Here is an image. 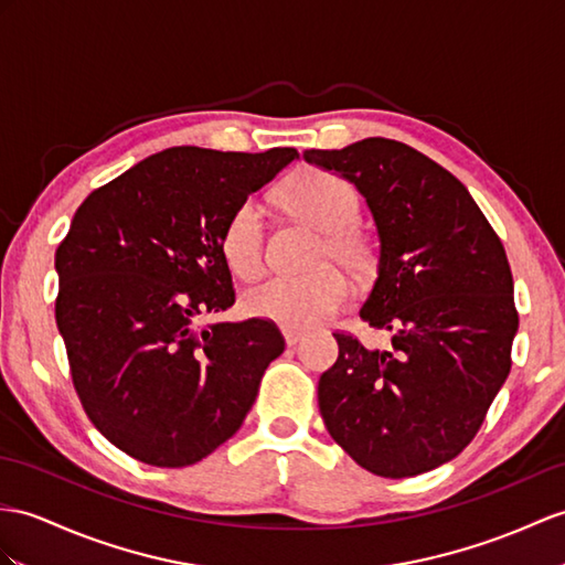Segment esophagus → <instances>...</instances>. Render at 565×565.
<instances>
[{"label":"esophagus","instance_id":"34e87169","mask_svg":"<svg viewBox=\"0 0 565 565\" xmlns=\"http://www.w3.org/2000/svg\"><path fill=\"white\" fill-rule=\"evenodd\" d=\"M282 335L287 345H297V342L305 338V330L301 328H282Z\"/></svg>","mask_w":565,"mask_h":565}]
</instances>
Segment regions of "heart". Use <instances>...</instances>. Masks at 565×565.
I'll return each mask as SVG.
<instances>
[{"label": "heart", "mask_w": 565, "mask_h": 565, "mask_svg": "<svg viewBox=\"0 0 565 565\" xmlns=\"http://www.w3.org/2000/svg\"><path fill=\"white\" fill-rule=\"evenodd\" d=\"M280 201L290 213L323 232L316 246L313 270L273 275L246 290L244 309L256 319L285 328H307L328 319L348 299V280L333 264L352 275H364L374 264V246L354 223L360 220V196L350 182L319 168L297 170L280 186ZM220 249L230 270L252 280L264 270L266 227L256 201H244L232 211Z\"/></svg>", "instance_id": "heart-1"}]
</instances>
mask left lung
Segmentation results:
<instances>
[{
    "label": "left lung",
    "mask_w": 565,
    "mask_h": 565,
    "mask_svg": "<svg viewBox=\"0 0 565 565\" xmlns=\"http://www.w3.org/2000/svg\"><path fill=\"white\" fill-rule=\"evenodd\" d=\"M305 158L350 179L374 213L379 278L360 316L391 333L366 350L335 330L338 362L319 379L326 429L379 477L429 472L472 441L511 374L505 249L460 179L407 143L374 136Z\"/></svg>",
    "instance_id": "1"
}]
</instances>
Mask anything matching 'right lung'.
<instances>
[{
	"label": "right lung",
	"mask_w": 565,
	"mask_h": 565,
	"mask_svg": "<svg viewBox=\"0 0 565 565\" xmlns=\"http://www.w3.org/2000/svg\"><path fill=\"white\" fill-rule=\"evenodd\" d=\"M295 158L168 148L78 205L54 254V319L81 405L127 456L194 465L249 415L280 330L201 319L235 305L220 249L232 211Z\"/></svg>",
	"instance_id": "1"
}]
</instances>
